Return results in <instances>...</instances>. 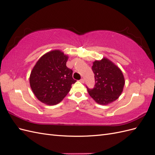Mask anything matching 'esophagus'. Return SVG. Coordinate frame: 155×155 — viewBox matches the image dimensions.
I'll return each mask as SVG.
<instances>
[{
  "mask_svg": "<svg viewBox=\"0 0 155 155\" xmlns=\"http://www.w3.org/2000/svg\"><path fill=\"white\" fill-rule=\"evenodd\" d=\"M80 81H81L82 83H85V79H84L83 78H82V79H80Z\"/></svg>",
  "mask_w": 155,
  "mask_h": 155,
  "instance_id": "obj_1",
  "label": "esophagus"
}]
</instances>
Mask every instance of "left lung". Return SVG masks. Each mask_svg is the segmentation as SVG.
<instances>
[{
	"label": "left lung",
	"instance_id": "8db88e82",
	"mask_svg": "<svg viewBox=\"0 0 155 155\" xmlns=\"http://www.w3.org/2000/svg\"><path fill=\"white\" fill-rule=\"evenodd\" d=\"M95 87L87 88L89 95L97 104L107 105L116 101L123 92L125 78L121 69L110 60L104 58L93 62Z\"/></svg>",
	"mask_w": 155,
	"mask_h": 155
}]
</instances>
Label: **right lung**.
<instances>
[{"label":"right lung","instance_id":"right-lung-1","mask_svg":"<svg viewBox=\"0 0 155 155\" xmlns=\"http://www.w3.org/2000/svg\"><path fill=\"white\" fill-rule=\"evenodd\" d=\"M68 55L60 50H54L42 55L30 76L33 93L41 102L48 105L61 101L76 83L72 70L67 67Z\"/></svg>","mask_w":155,"mask_h":155}]
</instances>
